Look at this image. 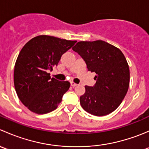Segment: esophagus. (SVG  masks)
Returning <instances> with one entry per match:
<instances>
[{
  "mask_svg": "<svg viewBox=\"0 0 149 149\" xmlns=\"http://www.w3.org/2000/svg\"><path fill=\"white\" fill-rule=\"evenodd\" d=\"M70 86L73 87H74V86H77V84H76V83H74V82H70Z\"/></svg>",
  "mask_w": 149,
  "mask_h": 149,
  "instance_id": "1",
  "label": "esophagus"
}]
</instances>
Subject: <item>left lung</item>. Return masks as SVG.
I'll use <instances>...</instances> for the list:
<instances>
[{"label": "left lung", "instance_id": "obj_1", "mask_svg": "<svg viewBox=\"0 0 149 149\" xmlns=\"http://www.w3.org/2000/svg\"><path fill=\"white\" fill-rule=\"evenodd\" d=\"M85 61L88 71L94 72L96 84L85 86L80 97L82 108L95 116L115 111L128 90L130 70L120 49L102 40L79 42L73 48Z\"/></svg>", "mask_w": 149, "mask_h": 149}]
</instances>
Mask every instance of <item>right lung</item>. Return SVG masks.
Here are the masks:
<instances>
[{"label":"right lung","instance_id":"1","mask_svg":"<svg viewBox=\"0 0 149 149\" xmlns=\"http://www.w3.org/2000/svg\"><path fill=\"white\" fill-rule=\"evenodd\" d=\"M76 42L40 35L29 40L20 51L14 67V86L19 100L31 112L48 113L61 102L70 83L50 78L48 73Z\"/></svg>","mask_w":149,"mask_h":149}]
</instances>
